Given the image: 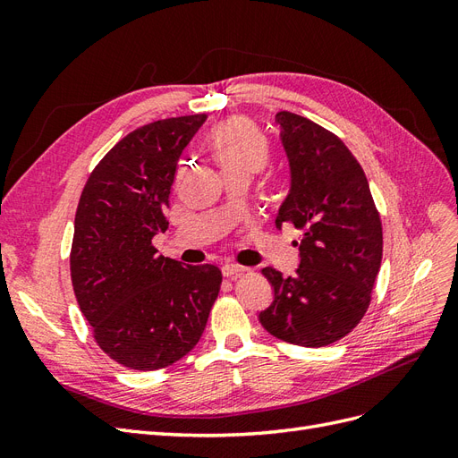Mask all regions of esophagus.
<instances>
[{
	"label": "esophagus",
	"mask_w": 458,
	"mask_h": 458,
	"mask_svg": "<svg viewBox=\"0 0 458 458\" xmlns=\"http://www.w3.org/2000/svg\"><path fill=\"white\" fill-rule=\"evenodd\" d=\"M244 271H248V269L239 266V263H225V266L221 267V273H224V276H227V279H234V276H239Z\"/></svg>",
	"instance_id": "1"
}]
</instances>
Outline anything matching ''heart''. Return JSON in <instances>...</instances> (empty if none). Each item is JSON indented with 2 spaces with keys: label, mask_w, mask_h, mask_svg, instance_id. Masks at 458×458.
Instances as JSON below:
<instances>
[{
  "label": "heart",
  "mask_w": 458,
  "mask_h": 458,
  "mask_svg": "<svg viewBox=\"0 0 458 458\" xmlns=\"http://www.w3.org/2000/svg\"><path fill=\"white\" fill-rule=\"evenodd\" d=\"M214 155L225 175L259 172L269 158V143L250 122L229 118L210 135Z\"/></svg>",
  "instance_id": "b5f03b06"
}]
</instances>
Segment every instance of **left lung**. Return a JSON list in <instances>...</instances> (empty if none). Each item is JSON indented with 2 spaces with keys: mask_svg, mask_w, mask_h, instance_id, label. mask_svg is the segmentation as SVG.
<instances>
[{
  "mask_svg": "<svg viewBox=\"0 0 458 458\" xmlns=\"http://www.w3.org/2000/svg\"><path fill=\"white\" fill-rule=\"evenodd\" d=\"M275 122L293 175L275 224L301 231L300 267L294 276L261 269L275 298L259 323L283 342L323 348L350 335L369 310L382 221L361 164L338 135L288 110Z\"/></svg>",
  "mask_w": 458,
  "mask_h": 458,
  "instance_id": "1",
  "label": "left lung"
}]
</instances>
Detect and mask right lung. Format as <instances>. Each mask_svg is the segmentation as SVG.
Here are the masks:
<instances>
[{
    "label": "right lung",
    "instance_id": "add662e5",
    "mask_svg": "<svg viewBox=\"0 0 458 458\" xmlns=\"http://www.w3.org/2000/svg\"><path fill=\"white\" fill-rule=\"evenodd\" d=\"M206 114L157 120L128 133L89 174L78 202L71 276L99 348L133 370H158L199 344L221 271L158 256L152 237L177 160Z\"/></svg>",
    "mask_w": 458,
    "mask_h": 458
}]
</instances>
